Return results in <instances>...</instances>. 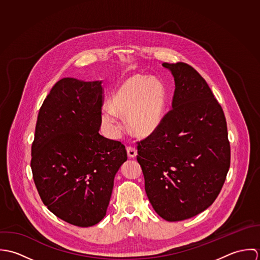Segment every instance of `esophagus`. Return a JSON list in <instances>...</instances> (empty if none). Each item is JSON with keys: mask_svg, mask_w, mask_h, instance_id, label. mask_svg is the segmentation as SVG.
Here are the masks:
<instances>
[{"mask_svg": "<svg viewBox=\"0 0 260 260\" xmlns=\"http://www.w3.org/2000/svg\"><path fill=\"white\" fill-rule=\"evenodd\" d=\"M127 154L129 158H135L137 156V150L135 147H127Z\"/></svg>", "mask_w": 260, "mask_h": 260, "instance_id": "1", "label": "esophagus"}]
</instances>
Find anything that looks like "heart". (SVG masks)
Wrapping results in <instances>:
<instances>
[{"instance_id": "obj_1", "label": "heart", "mask_w": 260, "mask_h": 260, "mask_svg": "<svg viewBox=\"0 0 260 260\" xmlns=\"http://www.w3.org/2000/svg\"><path fill=\"white\" fill-rule=\"evenodd\" d=\"M167 108V90L161 80L134 75L122 81L103 108L102 119L113 135L122 125L119 116H126L131 130L141 137L153 134L162 124Z\"/></svg>"}]
</instances>
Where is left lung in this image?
I'll use <instances>...</instances> for the list:
<instances>
[{
	"instance_id": "left-lung-1",
	"label": "left lung",
	"mask_w": 260,
	"mask_h": 260,
	"mask_svg": "<svg viewBox=\"0 0 260 260\" xmlns=\"http://www.w3.org/2000/svg\"><path fill=\"white\" fill-rule=\"evenodd\" d=\"M162 66L175 82L172 110L138 143L137 160L156 213L181 221L217 198L230 166V145L222 108L206 81L186 63Z\"/></svg>"
}]
</instances>
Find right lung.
Segmentation results:
<instances>
[{"instance_id": "obj_1", "label": "right lung", "mask_w": 260, "mask_h": 260, "mask_svg": "<svg viewBox=\"0 0 260 260\" xmlns=\"http://www.w3.org/2000/svg\"><path fill=\"white\" fill-rule=\"evenodd\" d=\"M102 81L63 78L38 115L31 168L39 195L60 219L80 227L106 215L125 146L99 134Z\"/></svg>"}]
</instances>
